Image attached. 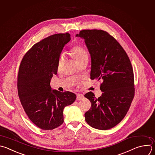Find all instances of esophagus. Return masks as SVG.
Wrapping results in <instances>:
<instances>
[{
  "mask_svg": "<svg viewBox=\"0 0 155 155\" xmlns=\"http://www.w3.org/2000/svg\"><path fill=\"white\" fill-rule=\"evenodd\" d=\"M84 98V96L81 94H77V100H81Z\"/></svg>",
  "mask_w": 155,
  "mask_h": 155,
  "instance_id": "1",
  "label": "esophagus"
}]
</instances>
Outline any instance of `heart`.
Listing matches in <instances>:
<instances>
[{
    "instance_id": "heart-1",
    "label": "heart",
    "mask_w": 155,
    "mask_h": 155,
    "mask_svg": "<svg viewBox=\"0 0 155 155\" xmlns=\"http://www.w3.org/2000/svg\"><path fill=\"white\" fill-rule=\"evenodd\" d=\"M71 54L75 61H78L84 58H88L86 50L80 45H75L71 48ZM64 58V54H61L58 59V66H60Z\"/></svg>"
}]
</instances>
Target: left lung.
<instances>
[{
  "instance_id": "1",
  "label": "left lung",
  "mask_w": 155,
  "mask_h": 155,
  "mask_svg": "<svg viewBox=\"0 0 155 155\" xmlns=\"http://www.w3.org/2000/svg\"><path fill=\"white\" fill-rule=\"evenodd\" d=\"M76 36L84 39L91 58V79L101 80L98 98L92 92L84 97L91 107L84 114L92 127L106 130L125 117L134 96V74L131 61L117 40L101 30H83Z\"/></svg>"
}]
</instances>
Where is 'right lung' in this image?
<instances>
[{
	"label": "right lung",
	"instance_id": "1",
	"mask_svg": "<svg viewBox=\"0 0 155 155\" xmlns=\"http://www.w3.org/2000/svg\"><path fill=\"white\" fill-rule=\"evenodd\" d=\"M68 33L51 35L35 44L23 57L18 75V92L30 120L42 130H49L64 122L63 110L72 104L76 95L51 89L50 83L57 74L58 59Z\"/></svg>",
	"mask_w": 155,
	"mask_h": 155
}]
</instances>
